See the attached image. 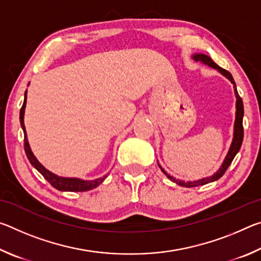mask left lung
Returning a JSON list of instances; mask_svg holds the SVG:
<instances>
[{
  "label": "left lung",
  "mask_w": 261,
  "mask_h": 261,
  "mask_svg": "<svg viewBox=\"0 0 261 261\" xmlns=\"http://www.w3.org/2000/svg\"><path fill=\"white\" fill-rule=\"evenodd\" d=\"M193 59L198 61V62H202V63H205L207 65H210V67L214 68V69H218L219 71L224 74L229 81H230L233 84V90H235V95H236V120H235V129H233V139H232V143H231V146L230 149H229V152L227 154L226 159H224V161L222 163V166H221L220 169L218 170V173H215L213 176H211V177H206V178H202L199 180H193V182H184V180H179V179H176L174 178L173 176H170L169 174L165 171V169L159 165L160 167V169L162 170V173L165 174L168 178L170 180H173L174 183L180 185V187H185V188H194V187H199V185H205L207 183H211V182H214V180H218L219 178H221L223 176V174L226 173L228 167L231 165V162L233 160V158H235L236 154L240 151V148L242 146V143H243V137H244V129H243V116H244V107H243V100L238 94L237 92V88H236V84L235 81H233V78L231 76V73L227 71V70L222 69L221 67H219L218 64H215L213 61L210 56H207L205 54H196L193 55Z\"/></svg>",
  "instance_id": "obj_1"
}]
</instances>
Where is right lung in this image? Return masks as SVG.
Here are the masks:
<instances>
[{
  "label": "right lung",
  "instance_id": "right-lung-1",
  "mask_svg": "<svg viewBox=\"0 0 261 261\" xmlns=\"http://www.w3.org/2000/svg\"><path fill=\"white\" fill-rule=\"evenodd\" d=\"M25 106H26V92H25V98H24V103L20 108V113H19V120H20V125L23 127L24 131V149L26 153V156L31 162L35 169H37L39 173H40L45 179H47L48 182L51 184V187H54L55 189L60 190V191H74V192H83V191H88V190H92L98 187L101 183L103 182L105 178L107 176H103L101 178H96L94 180H83V179H78V178H65V177H60L55 174L50 173L49 170H47L45 167H43L40 162H39L35 156L33 155L32 151H31L29 141H28V136H26V131H25V125H24V112H25Z\"/></svg>",
  "mask_w": 261,
  "mask_h": 261
}]
</instances>
